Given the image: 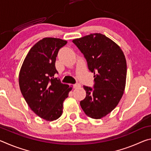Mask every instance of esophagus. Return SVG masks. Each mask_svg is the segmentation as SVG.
<instances>
[{"label": "esophagus", "instance_id": "1", "mask_svg": "<svg viewBox=\"0 0 151 151\" xmlns=\"http://www.w3.org/2000/svg\"><path fill=\"white\" fill-rule=\"evenodd\" d=\"M73 86L75 88H77L81 87V85L79 83H76V84H75V85H74Z\"/></svg>", "mask_w": 151, "mask_h": 151}]
</instances>
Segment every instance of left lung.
<instances>
[{
  "label": "left lung",
  "instance_id": "1",
  "mask_svg": "<svg viewBox=\"0 0 151 151\" xmlns=\"http://www.w3.org/2000/svg\"><path fill=\"white\" fill-rule=\"evenodd\" d=\"M76 45L94 73V89L84 86L86 97L81 108L86 115L100 119L118 105L126 85L127 61L121 47L105 35L93 33L75 39Z\"/></svg>",
  "mask_w": 151,
  "mask_h": 151
}]
</instances>
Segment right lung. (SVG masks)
I'll list each match as a JSON object with an SVG mask.
<instances>
[{
  "instance_id": "add662e5",
  "label": "right lung",
  "mask_w": 151,
  "mask_h": 151,
  "mask_svg": "<svg viewBox=\"0 0 151 151\" xmlns=\"http://www.w3.org/2000/svg\"><path fill=\"white\" fill-rule=\"evenodd\" d=\"M67 41L47 37L30 48L19 72L20 91L30 109L47 121L62 115L63 102L73 87L54 78L56 57Z\"/></svg>"
}]
</instances>
